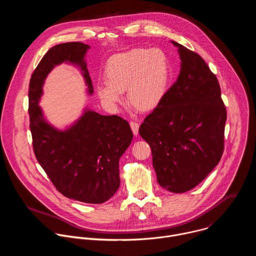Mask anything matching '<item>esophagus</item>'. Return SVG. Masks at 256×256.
Instances as JSON below:
<instances>
[{
	"label": "esophagus",
	"instance_id": "obj_1",
	"mask_svg": "<svg viewBox=\"0 0 256 256\" xmlns=\"http://www.w3.org/2000/svg\"><path fill=\"white\" fill-rule=\"evenodd\" d=\"M130 128H132L134 134L136 136V134H138V126H140L136 122H130Z\"/></svg>",
	"mask_w": 256,
	"mask_h": 256
}]
</instances>
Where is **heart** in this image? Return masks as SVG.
<instances>
[{"label": "heart", "instance_id": "obj_1", "mask_svg": "<svg viewBox=\"0 0 256 256\" xmlns=\"http://www.w3.org/2000/svg\"><path fill=\"white\" fill-rule=\"evenodd\" d=\"M105 74L107 81L96 85L101 102L116 112L124 100L128 89V99L142 109H152L162 100L169 79L168 60L160 50L134 48L109 58Z\"/></svg>", "mask_w": 256, "mask_h": 256}]
</instances>
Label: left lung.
<instances>
[{
  "label": "left lung",
  "instance_id": "1",
  "mask_svg": "<svg viewBox=\"0 0 256 256\" xmlns=\"http://www.w3.org/2000/svg\"><path fill=\"white\" fill-rule=\"evenodd\" d=\"M171 42L181 60L179 75L138 132L151 147L158 184L182 194L220 162L227 114L218 79L202 58Z\"/></svg>",
  "mask_w": 256,
  "mask_h": 256
}]
</instances>
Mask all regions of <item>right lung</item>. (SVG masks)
Returning <instances> with one entry per match:
<instances>
[{
  "label": "right lung",
  "instance_id": "right-lung-1",
  "mask_svg": "<svg viewBox=\"0 0 256 256\" xmlns=\"http://www.w3.org/2000/svg\"><path fill=\"white\" fill-rule=\"evenodd\" d=\"M88 50L83 42H66L44 54L30 79L28 112L35 157L56 188L68 198L102 204L120 186V158L134 136L128 122L86 107L76 122L60 130L46 120L40 106L46 77L62 62L81 70L87 93L93 94L85 60Z\"/></svg>",
  "mask_w": 256,
  "mask_h": 256
}]
</instances>
